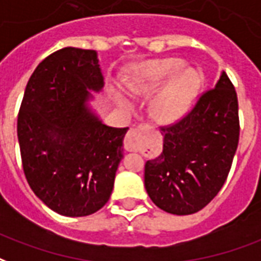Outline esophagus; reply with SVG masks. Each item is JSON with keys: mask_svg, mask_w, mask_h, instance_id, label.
<instances>
[{"mask_svg": "<svg viewBox=\"0 0 261 261\" xmlns=\"http://www.w3.org/2000/svg\"><path fill=\"white\" fill-rule=\"evenodd\" d=\"M149 130L148 125H138L131 128L124 138V148L127 150H140L144 146V136L146 131Z\"/></svg>", "mask_w": 261, "mask_h": 261, "instance_id": "34e87169", "label": "esophagus"}]
</instances>
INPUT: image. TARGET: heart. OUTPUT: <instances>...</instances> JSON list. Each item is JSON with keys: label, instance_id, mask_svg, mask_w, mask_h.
Instances as JSON below:
<instances>
[{"label": "heart", "instance_id": "obj_1", "mask_svg": "<svg viewBox=\"0 0 261 261\" xmlns=\"http://www.w3.org/2000/svg\"><path fill=\"white\" fill-rule=\"evenodd\" d=\"M179 59H165L146 63L137 71L131 90L137 95L152 96L159 92L152 106L155 119L163 124L174 123L188 111L198 94L200 79L194 69H182Z\"/></svg>", "mask_w": 261, "mask_h": 261}]
</instances>
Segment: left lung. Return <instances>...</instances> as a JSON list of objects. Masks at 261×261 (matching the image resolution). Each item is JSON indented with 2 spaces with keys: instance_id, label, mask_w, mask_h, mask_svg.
<instances>
[{
  "instance_id": "1",
  "label": "left lung",
  "mask_w": 261,
  "mask_h": 261,
  "mask_svg": "<svg viewBox=\"0 0 261 261\" xmlns=\"http://www.w3.org/2000/svg\"><path fill=\"white\" fill-rule=\"evenodd\" d=\"M160 131L163 152L145 163L146 192L167 213H196L219 194L238 148V98L227 73L184 117Z\"/></svg>"
}]
</instances>
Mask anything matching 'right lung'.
Listing matches in <instances>:
<instances>
[{"mask_svg":"<svg viewBox=\"0 0 261 261\" xmlns=\"http://www.w3.org/2000/svg\"><path fill=\"white\" fill-rule=\"evenodd\" d=\"M103 76L92 49L54 52L29 79L17 115V140L30 188L62 216H90L105 206L123 158L128 127L102 123L86 102Z\"/></svg>","mask_w":261,"mask_h":261,"instance_id":"obj_1","label":"right lung"}]
</instances>
